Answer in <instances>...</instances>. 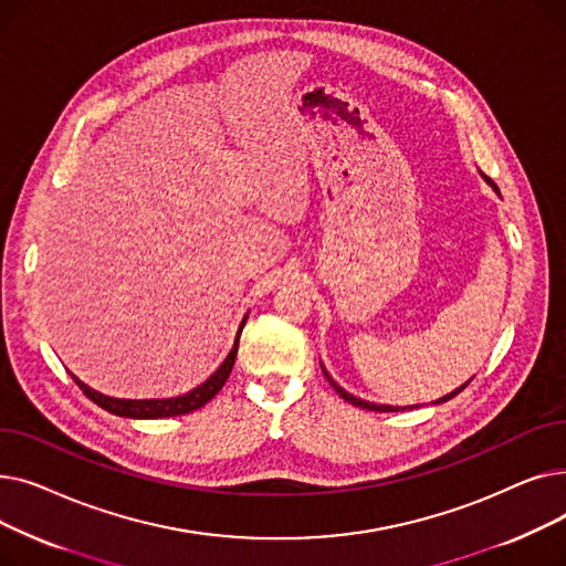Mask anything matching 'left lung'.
Listing matches in <instances>:
<instances>
[{
    "label": "left lung",
    "instance_id": "8db88e82",
    "mask_svg": "<svg viewBox=\"0 0 566 566\" xmlns=\"http://www.w3.org/2000/svg\"><path fill=\"white\" fill-rule=\"evenodd\" d=\"M482 176L486 178V184H491V186H493V190H495V192L500 195L497 186H495V184L491 181V178H489L486 174H482ZM323 374H325V378H328V382H331V385H333V388H335V392H337V395H339V397H342L344 401H348V403H353V406H358V408H365V410H376V412H395V410H403V408H399V406H378V403H369V401H363V399H358V397H353V395H348L346 390H342V388H339V385H337V382H335V380L331 378V374H328V371H325V369H323ZM468 382H470V380H468ZM468 382H465V385H468ZM465 385H461V388H459V390H454L452 395H448V397H442V399H438L436 403H442V401H450L452 397H457V395H459V392H461V390L465 388ZM410 408H415V406H410Z\"/></svg>",
    "mask_w": 566,
    "mask_h": 566
}]
</instances>
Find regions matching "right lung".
<instances>
[{
  "label": "right lung",
  "mask_w": 566,
  "mask_h": 566,
  "mask_svg": "<svg viewBox=\"0 0 566 566\" xmlns=\"http://www.w3.org/2000/svg\"><path fill=\"white\" fill-rule=\"evenodd\" d=\"M243 325H245V318L241 323V331H238V337H241V333H243ZM238 337H235L233 348L227 355V360L220 365V369L211 378H208L206 382H201L199 388H195L192 392H188L184 397H174V399H114V397H105V395L92 390V388H88V385H84L75 376H73V380L80 385V390L88 399H92L94 403H98L107 412L122 415V418H137V420L176 418V415H186V412H192V410L206 406L208 401H211L222 390V385L227 382V378H229V374L233 369V363H235Z\"/></svg>",
  "instance_id": "obj_1"
}]
</instances>
